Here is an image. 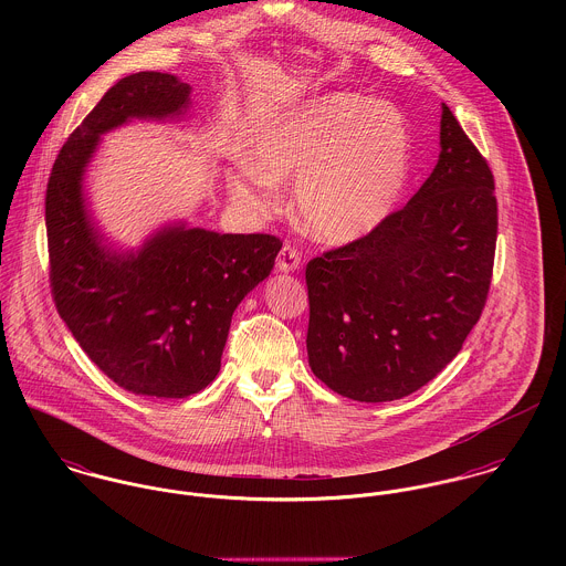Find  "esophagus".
Wrapping results in <instances>:
<instances>
[{
	"label": "esophagus",
	"instance_id": "obj_1",
	"mask_svg": "<svg viewBox=\"0 0 566 566\" xmlns=\"http://www.w3.org/2000/svg\"><path fill=\"white\" fill-rule=\"evenodd\" d=\"M301 252L294 248V245H290V243H285L283 248H281V252H279V259H276V270L279 272H294V270H298L301 268Z\"/></svg>",
	"mask_w": 566,
	"mask_h": 566
}]
</instances>
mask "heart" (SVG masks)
<instances>
[{
	"label": "heart",
	"mask_w": 566,
	"mask_h": 566,
	"mask_svg": "<svg viewBox=\"0 0 566 566\" xmlns=\"http://www.w3.org/2000/svg\"><path fill=\"white\" fill-rule=\"evenodd\" d=\"M250 159L256 176H231L238 198L254 202L265 180L296 178L292 196L303 224L324 242L350 243L395 209L411 150L395 104L335 93L261 124Z\"/></svg>",
	"instance_id": "heart-1"
}]
</instances>
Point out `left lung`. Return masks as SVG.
<instances>
[{"mask_svg":"<svg viewBox=\"0 0 566 566\" xmlns=\"http://www.w3.org/2000/svg\"><path fill=\"white\" fill-rule=\"evenodd\" d=\"M496 245L494 178L442 104L440 157L403 209L307 263V355L333 392L397 401L429 384L484 312Z\"/></svg>","mask_w":566,"mask_h":566,"instance_id":"8db88e82","label":"left lung"}]
</instances>
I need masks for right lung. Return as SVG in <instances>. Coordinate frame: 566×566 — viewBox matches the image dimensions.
<instances>
[{
    "label": "right lung",
    "mask_w": 566,
    "mask_h": 566,
    "mask_svg": "<svg viewBox=\"0 0 566 566\" xmlns=\"http://www.w3.org/2000/svg\"><path fill=\"white\" fill-rule=\"evenodd\" d=\"M191 86L139 72L113 84L61 148L45 193L50 283L61 318L119 388L185 399L220 373L231 318L274 268V235H220L169 224L119 252L95 227L82 178L99 137L130 119L187 113Z\"/></svg>",
    "instance_id": "right-lung-1"
}]
</instances>
